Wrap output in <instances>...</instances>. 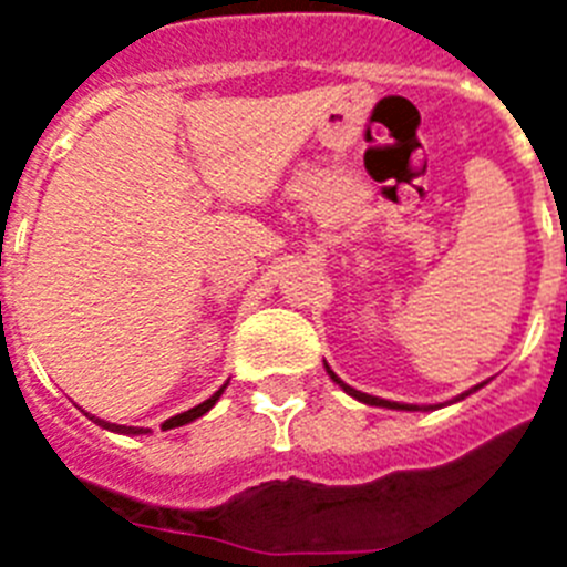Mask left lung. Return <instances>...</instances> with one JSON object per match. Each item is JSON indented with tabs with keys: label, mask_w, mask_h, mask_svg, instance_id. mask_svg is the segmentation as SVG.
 I'll return each instance as SVG.
<instances>
[{
	"label": "left lung",
	"mask_w": 567,
	"mask_h": 567,
	"mask_svg": "<svg viewBox=\"0 0 567 567\" xmlns=\"http://www.w3.org/2000/svg\"><path fill=\"white\" fill-rule=\"evenodd\" d=\"M327 365V363H323ZM327 372H329V378L334 380V383L340 385V389H343L346 394H352L354 400H360V403H365V405H383V409H398V412H429V409H434V405H429V409H417V405H412V403H394V400H383V398H374V394H365V392H358V389H352V385H346L343 380L338 378V374L332 372V369H329L327 365ZM485 383H480V385H474V389H468V392L465 394H460L457 400H463V398H468L471 392H477V389H483Z\"/></svg>",
	"instance_id": "1"
}]
</instances>
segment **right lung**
<instances>
[{
    "instance_id": "add662e5",
    "label": "right lung",
    "mask_w": 567,
    "mask_h": 567,
    "mask_svg": "<svg viewBox=\"0 0 567 567\" xmlns=\"http://www.w3.org/2000/svg\"><path fill=\"white\" fill-rule=\"evenodd\" d=\"M224 389H227V383L221 385V389H218V392L213 394V398H207L204 400V403H198L195 405V409H189V412H184V414H175V417H169V420H164V432H167V429H178V425H187V423H193V420H198V417H204V414L209 412V409H213L215 403H218V398H221L224 394ZM87 414V412H84ZM90 420H93V423H99L102 425V429H107V432H115V434H147L144 432V429H135V425H118V423H107V420H102V417H93V414H87Z\"/></svg>"
}]
</instances>
